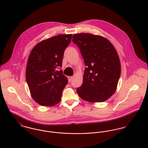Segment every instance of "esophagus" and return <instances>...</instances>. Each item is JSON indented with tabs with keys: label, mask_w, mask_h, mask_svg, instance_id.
I'll return each mask as SVG.
<instances>
[{
	"label": "esophagus",
	"mask_w": 148,
	"mask_h": 148,
	"mask_svg": "<svg viewBox=\"0 0 148 148\" xmlns=\"http://www.w3.org/2000/svg\"><path fill=\"white\" fill-rule=\"evenodd\" d=\"M73 76H69L68 77V82L70 83L72 81V80L73 79Z\"/></svg>",
	"instance_id": "1"
}]
</instances>
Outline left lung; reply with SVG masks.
<instances>
[{
    "instance_id": "8db88e82",
    "label": "left lung",
    "mask_w": 148,
    "mask_h": 148,
    "mask_svg": "<svg viewBox=\"0 0 148 148\" xmlns=\"http://www.w3.org/2000/svg\"><path fill=\"white\" fill-rule=\"evenodd\" d=\"M72 41L79 48L85 65L83 82L76 90L85 101L104 102L116 90L121 64L112 44L104 37L91 34L73 35Z\"/></svg>"
}]
</instances>
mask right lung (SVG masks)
<instances>
[{"mask_svg":"<svg viewBox=\"0 0 148 148\" xmlns=\"http://www.w3.org/2000/svg\"><path fill=\"white\" fill-rule=\"evenodd\" d=\"M72 34L58 35L44 40L32 49L27 64L25 76L33 99L42 106L59 103L68 79L63 71L64 52Z\"/></svg>","mask_w":148,"mask_h":148,"instance_id":"obj_1","label":"right lung"}]
</instances>
